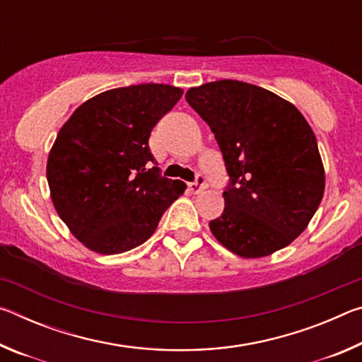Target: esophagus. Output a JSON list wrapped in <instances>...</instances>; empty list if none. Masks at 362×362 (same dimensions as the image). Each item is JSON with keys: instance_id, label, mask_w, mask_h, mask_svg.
I'll return each instance as SVG.
<instances>
[{"instance_id": "1", "label": "esophagus", "mask_w": 362, "mask_h": 362, "mask_svg": "<svg viewBox=\"0 0 362 362\" xmlns=\"http://www.w3.org/2000/svg\"><path fill=\"white\" fill-rule=\"evenodd\" d=\"M206 187H207V183H206V179H204L203 175H198V177H196V180H194V182L188 183L189 192L194 193V194H198V193L203 192V189H204Z\"/></svg>"}]
</instances>
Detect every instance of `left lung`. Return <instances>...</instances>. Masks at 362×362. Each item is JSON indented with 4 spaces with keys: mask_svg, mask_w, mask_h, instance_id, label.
<instances>
[{
    "mask_svg": "<svg viewBox=\"0 0 362 362\" xmlns=\"http://www.w3.org/2000/svg\"><path fill=\"white\" fill-rule=\"evenodd\" d=\"M185 99L209 124L230 175L223 214L209 222L212 235L244 259L289 246L315 216L326 185L303 115L279 95L236 79L192 88Z\"/></svg>",
    "mask_w": 362,
    "mask_h": 362,
    "instance_id": "8db88e82",
    "label": "left lung"
}]
</instances>
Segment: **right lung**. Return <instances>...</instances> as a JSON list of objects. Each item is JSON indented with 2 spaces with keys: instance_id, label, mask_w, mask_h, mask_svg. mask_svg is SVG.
Listing matches in <instances>:
<instances>
[{
  "instance_id": "obj_1",
  "label": "right lung",
  "mask_w": 362,
  "mask_h": 362,
  "mask_svg": "<svg viewBox=\"0 0 362 362\" xmlns=\"http://www.w3.org/2000/svg\"><path fill=\"white\" fill-rule=\"evenodd\" d=\"M169 84H137L79 105L47 158V183L59 217L86 247L122 254L155 233L185 183L161 175L148 139L180 100Z\"/></svg>"
}]
</instances>
